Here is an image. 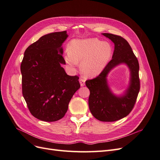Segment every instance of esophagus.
<instances>
[{
    "label": "esophagus",
    "mask_w": 160,
    "mask_h": 160,
    "mask_svg": "<svg viewBox=\"0 0 160 160\" xmlns=\"http://www.w3.org/2000/svg\"><path fill=\"white\" fill-rule=\"evenodd\" d=\"M79 83H80V84H81V86H84L85 85V79L83 78V77H80V79H79Z\"/></svg>",
    "instance_id": "1"
}]
</instances>
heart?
I'll use <instances>...</instances> for the list:
<instances>
[{
  "label": "heart",
  "instance_id": "heart-1",
  "mask_svg": "<svg viewBox=\"0 0 160 160\" xmlns=\"http://www.w3.org/2000/svg\"><path fill=\"white\" fill-rule=\"evenodd\" d=\"M69 53L65 57L67 63L72 67L81 61V71L86 76H95L101 72L111 55V46L107 41L97 38L74 40L69 46Z\"/></svg>",
  "mask_w": 160,
  "mask_h": 160
}]
</instances>
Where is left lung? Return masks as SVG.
Wrapping results in <instances>:
<instances>
[{"label":"left lung","mask_w":160,"mask_h":160,"mask_svg":"<svg viewBox=\"0 0 160 160\" xmlns=\"http://www.w3.org/2000/svg\"><path fill=\"white\" fill-rule=\"evenodd\" d=\"M114 42L111 59L95 78L87 80L85 85L90 91L89 106L91 113L101 122H115L126 117L132 111L140 89L139 62L128 42L121 36L103 33ZM125 63L131 72L130 87L126 94L116 97L111 93L107 82L108 72L113 67Z\"/></svg>","instance_id":"1"}]
</instances>
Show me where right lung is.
I'll list each match as a JSON object with an SVG mask.
<instances>
[{"instance_id": "right-lung-1", "label": "right lung", "mask_w": 160, "mask_h": 160, "mask_svg": "<svg viewBox=\"0 0 160 160\" xmlns=\"http://www.w3.org/2000/svg\"><path fill=\"white\" fill-rule=\"evenodd\" d=\"M67 32L41 37L28 46L21 65L22 92L31 113L44 122H56L65 115L72 95L80 88L79 77L67 75L61 65Z\"/></svg>"}]
</instances>
